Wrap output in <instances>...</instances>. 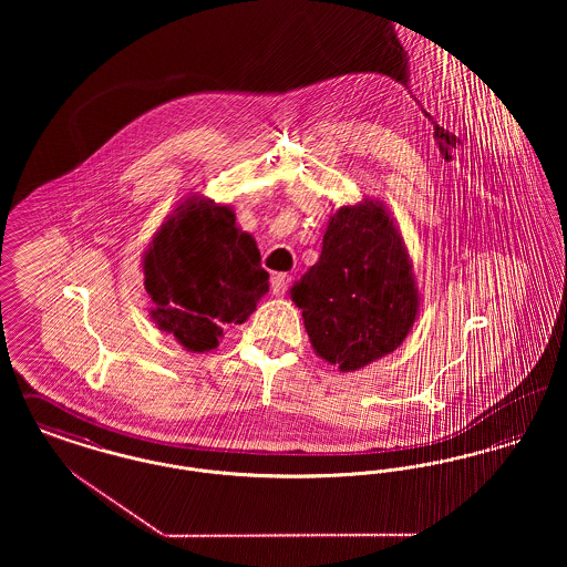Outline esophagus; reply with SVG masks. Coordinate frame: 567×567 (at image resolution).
Instances as JSON below:
<instances>
[{
    "mask_svg": "<svg viewBox=\"0 0 567 567\" xmlns=\"http://www.w3.org/2000/svg\"><path fill=\"white\" fill-rule=\"evenodd\" d=\"M287 285H289V276H287V274H276V276H271V293H274V296H285Z\"/></svg>",
    "mask_w": 567,
    "mask_h": 567,
    "instance_id": "esophagus-1",
    "label": "esophagus"
}]
</instances>
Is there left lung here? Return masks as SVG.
I'll list each match as a JSON object with an SVG mask.
<instances>
[{"label":"left lung","instance_id":"8db88e82","mask_svg":"<svg viewBox=\"0 0 567 567\" xmlns=\"http://www.w3.org/2000/svg\"><path fill=\"white\" fill-rule=\"evenodd\" d=\"M319 357L354 372L404 342L419 312L402 236L382 204L331 216L319 261L291 289Z\"/></svg>","mask_w":567,"mask_h":567}]
</instances>
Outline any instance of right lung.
<instances>
[{
  "mask_svg": "<svg viewBox=\"0 0 567 567\" xmlns=\"http://www.w3.org/2000/svg\"><path fill=\"white\" fill-rule=\"evenodd\" d=\"M153 319L187 351H213L270 291L255 240L227 206L190 199L165 220L144 257Z\"/></svg>",
  "mask_w": 567,
  "mask_h": 567,
  "instance_id": "right-lung-1",
  "label": "right lung"
}]
</instances>
